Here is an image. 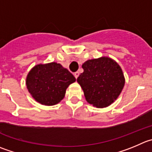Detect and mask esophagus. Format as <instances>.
<instances>
[{
  "label": "esophagus",
  "instance_id": "obj_1",
  "mask_svg": "<svg viewBox=\"0 0 152 152\" xmlns=\"http://www.w3.org/2000/svg\"><path fill=\"white\" fill-rule=\"evenodd\" d=\"M74 75H75V78L77 79V77H78V76H79V72H75V73H74Z\"/></svg>",
  "mask_w": 152,
  "mask_h": 152
}]
</instances>
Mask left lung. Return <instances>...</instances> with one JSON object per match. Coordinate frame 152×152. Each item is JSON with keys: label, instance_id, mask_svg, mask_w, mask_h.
I'll return each mask as SVG.
<instances>
[{"label": "left lung", "instance_id": "left-lung-1", "mask_svg": "<svg viewBox=\"0 0 152 152\" xmlns=\"http://www.w3.org/2000/svg\"><path fill=\"white\" fill-rule=\"evenodd\" d=\"M82 68L83 72L77 81L86 102L98 108L113 103L125 85V77L119 65L111 58L102 57L87 60Z\"/></svg>", "mask_w": 152, "mask_h": 152}]
</instances>
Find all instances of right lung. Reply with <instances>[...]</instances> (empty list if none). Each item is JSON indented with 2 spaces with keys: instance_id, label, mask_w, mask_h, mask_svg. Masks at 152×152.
I'll return each mask as SVG.
<instances>
[{
  "instance_id": "1",
  "label": "right lung",
  "mask_w": 152,
  "mask_h": 152,
  "mask_svg": "<svg viewBox=\"0 0 152 152\" xmlns=\"http://www.w3.org/2000/svg\"><path fill=\"white\" fill-rule=\"evenodd\" d=\"M75 80L68 69L53 62L34 66L27 75L26 85L37 102L52 106L63 99L68 86Z\"/></svg>"
}]
</instances>
